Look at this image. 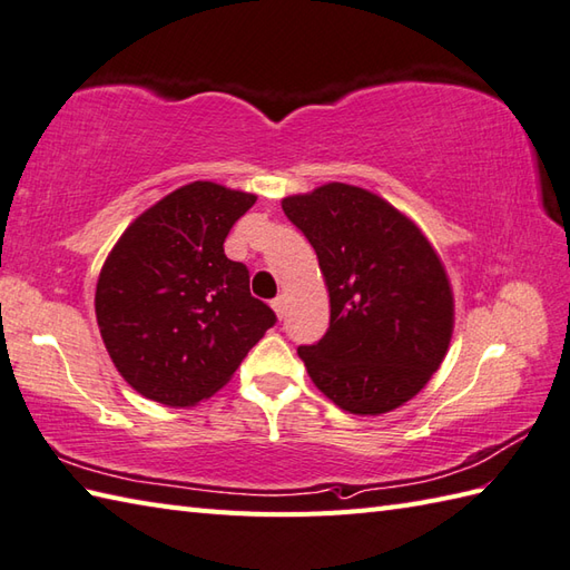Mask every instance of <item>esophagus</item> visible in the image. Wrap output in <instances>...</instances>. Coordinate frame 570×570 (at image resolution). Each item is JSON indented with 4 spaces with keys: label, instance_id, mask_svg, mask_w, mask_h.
Masks as SVG:
<instances>
[{
    "label": "esophagus",
    "instance_id": "obj_1",
    "mask_svg": "<svg viewBox=\"0 0 570 570\" xmlns=\"http://www.w3.org/2000/svg\"><path fill=\"white\" fill-rule=\"evenodd\" d=\"M272 308L276 311L278 318H284V316H286V296H284V294L276 296V298L272 301Z\"/></svg>",
    "mask_w": 570,
    "mask_h": 570
}]
</instances>
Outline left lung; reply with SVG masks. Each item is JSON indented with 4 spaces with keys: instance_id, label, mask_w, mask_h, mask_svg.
<instances>
[{
    "instance_id": "1",
    "label": "left lung",
    "mask_w": 570,
    "mask_h": 570,
    "mask_svg": "<svg viewBox=\"0 0 570 570\" xmlns=\"http://www.w3.org/2000/svg\"><path fill=\"white\" fill-rule=\"evenodd\" d=\"M282 208L316 249L331 294V328L298 347L313 384L350 414L402 406L451 343L453 294L439 254L365 188L328 184Z\"/></svg>"
}]
</instances>
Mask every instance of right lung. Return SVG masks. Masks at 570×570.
I'll return each mask as SVG.
<instances>
[{"label": "right lung", "instance_id": "right-lung-1", "mask_svg": "<svg viewBox=\"0 0 570 570\" xmlns=\"http://www.w3.org/2000/svg\"><path fill=\"white\" fill-rule=\"evenodd\" d=\"M254 200L196 180L141 213L107 257L95 313L115 367L141 396L198 404L276 323L249 294L247 266L223 247Z\"/></svg>", "mask_w": 570, "mask_h": 570}]
</instances>
